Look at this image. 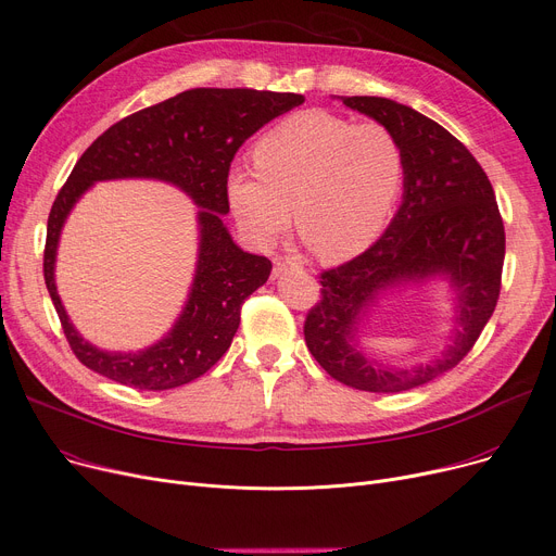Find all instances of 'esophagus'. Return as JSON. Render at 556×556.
<instances>
[{
    "label": "esophagus",
    "mask_w": 556,
    "mask_h": 556,
    "mask_svg": "<svg viewBox=\"0 0 556 556\" xmlns=\"http://www.w3.org/2000/svg\"><path fill=\"white\" fill-rule=\"evenodd\" d=\"M299 267V263L293 257H287V255H276L274 257V278H280L282 274H287L289 269Z\"/></svg>",
    "instance_id": "esophagus-1"
}]
</instances>
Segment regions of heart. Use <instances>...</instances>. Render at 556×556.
Masks as SVG:
<instances>
[{
	"label": "heart",
	"instance_id": "1",
	"mask_svg": "<svg viewBox=\"0 0 556 556\" xmlns=\"http://www.w3.org/2000/svg\"><path fill=\"white\" fill-rule=\"evenodd\" d=\"M253 166L226 177V198L247 236L274 242L291 219L328 263L368 251L402 198L406 152L383 123L325 110L291 114L253 148Z\"/></svg>",
	"mask_w": 556,
	"mask_h": 556
}]
</instances>
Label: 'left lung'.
Segmentation results:
<instances>
[{"mask_svg": "<svg viewBox=\"0 0 556 556\" xmlns=\"http://www.w3.org/2000/svg\"><path fill=\"white\" fill-rule=\"evenodd\" d=\"M341 101L400 137L406 152L404 200L368 251L318 276L320 301L307 312L305 343L332 379L368 393H402L458 366L492 318L505 263V226L482 166L440 123L379 96ZM433 275L448 277L456 289L454 343L440 359L408 371L366 359L353 334L374 299L390 286Z\"/></svg>", "mask_w": 556, "mask_h": 556, "instance_id": "left-lung-1", "label": "left lung"}]
</instances>
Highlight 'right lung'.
<instances>
[{"label":"right lung","instance_id":"1","mask_svg":"<svg viewBox=\"0 0 556 556\" xmlns=\"http://www.w3.org/2000/svg\"><path fill=\"white\" fill-rule=\"evenodd\" d=\"M301 93L200 87L114 123L76 161L47 222L45 282L78 362L116 383L170 390L202 377L231 345L242 303L263 287L271 260L242 251L226 231V177L240 146L271 118L299 108ZM143 176L170 180L201 206V255L189 303L176 328L141 353H105L71 325L54 289L59 231L79 194L96 180Z\"/></svg>","mask_w":556,"mask_h":556}]
</instances>
